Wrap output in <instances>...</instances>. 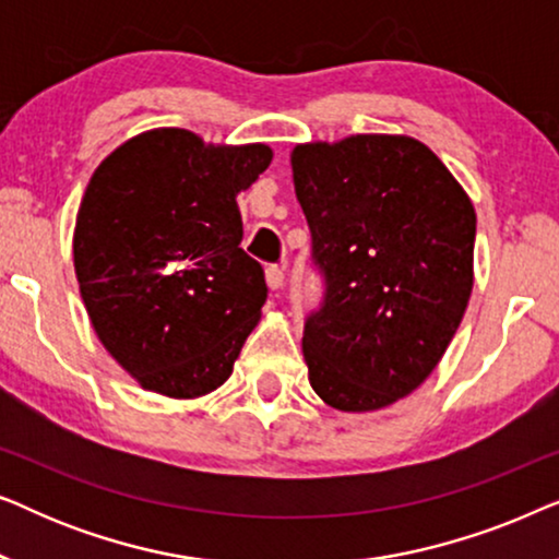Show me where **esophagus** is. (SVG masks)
I'll return each mask as SVG.
<instances>
[{"instance_id": "obj_1", "label": "esophagus", "mask_w": 559, "mask_h": 559, "mask_svg": "<svg viewBox=\"0 0 559 559\" xmlns=\"http://www.w3.org/2000/svg\"><path fill=\"white\" fill-rule=\"evenodd\" d=\"M264 277H266V287H270L272 293H280V289H285V285H287L285 270H282V266H277V264L266 266Z\"/></svg>"}]
</instances>
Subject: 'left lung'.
Segmentation results:
<instances>
[{"instance_id":"left-lung-1","label":"left lung","mask_w":559,"mask_h":559,"mask_svg":"<svg viewBox=\"0 0 559 559\" xmlns=\"http://www.w3.org/2000/svg\"><path fill=\"white\" fill-rule=\"evenodd\" d=\"M328 293L308 318V379L328 407L377 412L435 371L473 293L476 209L407 134H350L289 152Z\"/></svg>"}]
</instances>
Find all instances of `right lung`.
<instances>
[{
    "mask_svg": "<svg viewBox=\"0 0 559 559\" xmlns=\"http://www.w3.org/2000/svg\"><path fill=\"white\" fill-rule=\"evenodd\" d=\"M270 163V144L159 127L91 175L73 228L75 280L98 341L147 392H216L262 320L264 270L241 249L236 195Z\"/></svg>",
    "mask_w": 559,
    "mask_h": 559,
    "instance_id": "obj_1",
    "label": "right lung"
}]
</instances>
